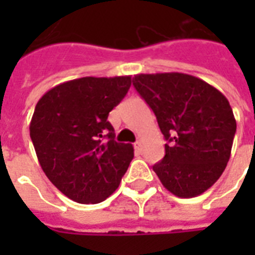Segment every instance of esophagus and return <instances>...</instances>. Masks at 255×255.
Wrapping results in <instances>:
<instances>
[{"mask_svg": "<svg viewBox=\"0 0 255 255\" xmlns=\"http://www.w3.org/2000/svg\"><path fill=\"white\" fill-rule=\"evenodd\" d=\"M135 151L139 152V153H141V151H143V145H141V141H136V143H135Z\"/></svg>", "mask_w": 255, "mask_h": 255, "instance_id": "obj_1", "label": "esophagus"}]
</instances>
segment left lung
Wrapping results in <instances>:
<instances>
[{
  "label": "left lung",
  "instance_id": "1",
  "mask_svg": "<svg viewBox=\"0 0 255 255\" xmlns=\"http://www.w3.org/2000/svg\"><path fill=\"white\" fill-rule=\"evenodd\" d=\"M133 86L156 115L168 143L153 170L170 193L200 196L230 159L237 123L217 88L181 73L137 74Z\"/></svg>",
  "mask_w": 255,
  "mask_h": 255
}]
</instances>
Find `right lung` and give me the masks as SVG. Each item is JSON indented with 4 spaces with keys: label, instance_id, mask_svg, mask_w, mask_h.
Returning a JSON list of instances; mask_svg holds the SVG:
<instances>
[{
    "label": "right lung",
    "instance_id": "1",
    "mask_svg": "<svg viewBox=\"0 0 255 255\" xmlns=\"http://www.w3.org/2000/svg\"><path fill=\"white\" fill-rule=\"evenodd\" d=\"M131 87V77H85L49 90L38 100L30 137L50 181L79 204H98L119 186L133 159L118 143L108 114Z\"/></svg>",
    "mask_w": 255,
    "mask_h": 255
}]
</instances>
